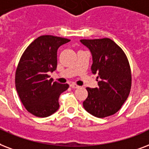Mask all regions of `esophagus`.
Masks as SVG:
<instances>
[{"mask_svg": "<svg viewBox=\"0 0 149 149\" xmlns=\"http://www.w3.org/2000/svg\"><path fill=\"white\" fill-rule=\"evenodd\" d=\"M70 86H71L72 88H78L80 87L79 85H76L75 83H71V84H70Z\"/></svg>", "mask_w": 149, "mask_h": 149, "instance_id": "34e87169", "label": "esophagus"}]
</instances>
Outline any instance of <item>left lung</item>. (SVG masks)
I'll return each instance as SVG.
<instances>
[{
	"mask_svg": "<svg viewBox=\"0 0 149 149\" xmlns=\"http://www.w3.org/2000/svg\"><path fill=\"white\" fill-rule=\"evenodd\" d=\"M93 56L91 71L98 74V88H86L83 107L93 116L103 118L116 113L128 97L131 72L124 52L108 38L81 40Z\"/></svg>",
	"mask_w": 149,
	"mask_h": 149,
	"instance_id": "8db88e82",
	"label": "left lung"
}]
</instances>
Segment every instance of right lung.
I'll use <instances>...</instances> for the list:
<instances>
[{
	"label": "right lung",
	"mask_w": 149,
	"mask_h": 149,
	"mask_svg": "<svg viewBox=\"0 0 149 149\" xmlns=\"http://www.w3.org/2000/svg\"><path fill=\"white\" fill-rule=\"evenodd\" d=\"M65 38L41 36L26 48L15 72V87L18 96L30 113L47 117L59 109V97L68 88L49 78V72L57 66V49L70 42Z\"/></svg>",
	"instance_id": "right-lung-1"
}]
</instances>
